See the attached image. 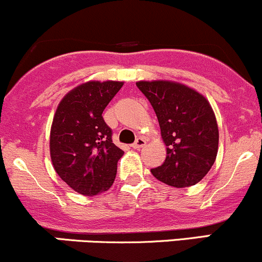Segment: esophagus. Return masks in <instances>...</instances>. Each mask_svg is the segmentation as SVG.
I'll list each match as a JSON object with an SVG mask.
<instances>
[{
  "label": "esophagus",
  "mask_w": 262,
  "mask_h": 262,
  "mask_svg": "<svg viewBox=\"0 0 262 262\" xmlns=\"http://www.w3.org/2000/svg\"><path fill=\"white\" fill-rule=\"evenodd\" d=\"M145 145H146V140L143 139V137H139V139L135 141V143H132V147L136 148V150H139V148L143 147Z\"/></svg>",
  "instance_id": "obj_1"
}]
</instances>
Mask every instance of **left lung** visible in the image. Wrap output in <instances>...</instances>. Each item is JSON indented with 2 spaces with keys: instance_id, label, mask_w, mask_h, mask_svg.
I'll use <instances>...</instances> for the list:
<instances>
[{
  "instance_id": "8db88e82",
  "label": "left lung",
  "mask_w": 262,
  "mask_h": 262,
  "mask_svg": "<svg viewBox=\"0 0 262 262\" xmlns=\"http://www.w3.org/2000/svg\"><path fill=\"white\" fill-rule=\"evenodd\" d=\"M156 112L166 159L151 172L166 185L198 184L212 167L219 150V127L207 98L177 81H137Z\"/></svg>"
}]
</instances>
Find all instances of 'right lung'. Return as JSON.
Wrapping results in <instances>:
<instances>
[{"label": "right lung", "mask_w": 262, "mask_h": 262, "mask_svg": "<svg viewBox=\"0 0 262 262\" xmlns=\"http://www.w3.org/2000/svg\"><path fill=\"white\" fill-rule=\"evenodd\" d=\"M122 81H87L67 92L53 115L50 156L62 181L83 196L112 186L123 151L111 140L102 112Z\"/></svg>", "instance_id": "add662e5"}]
</instances>
